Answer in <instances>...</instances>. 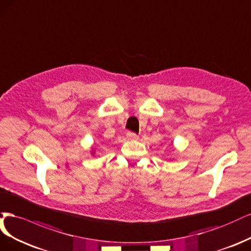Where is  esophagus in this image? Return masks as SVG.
Wrapping results in <instances>:
<instances>
[{
	"label": "esophagus",
	"mask_w": 251,
	"mask_h": 251,
	"mask_svg": "<svg viewBox=\"0 0 251 251\" xmlns=\"http://www.w3.org/2000/svg\"><path fill=\"white\" fill-rule=\"evenodd\" d=\"M127 139L129 141H137V139H139V136H137L135 133L133 132H128L127 133Z\"/></svg>",
	"instance_id": "1"
}]
</instances>
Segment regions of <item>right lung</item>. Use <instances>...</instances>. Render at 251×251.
I'll use <instances>...</instances> for the list:
<instances>
[{
    "label": "right lung",
    "instance_id": "1",
    "mask_svg": "<svg viewBox=\"0 0 251 251\" xmlns=\"http://www.w3.org/2000/svg\"><path fill=\"white\" fill-rule=\"evenodd\" d=\"M95 154V151H94V149L92 150V155H94Z\"/></svg>",
    "mask_w": 251,
    "mask_h": 251
}]
</instances>
